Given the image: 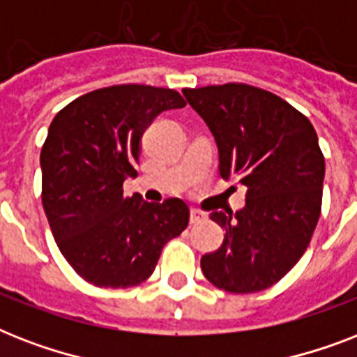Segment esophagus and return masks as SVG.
I'll return each mask as SVG.
<instances>
[{
    "label": "esophagus",
    "instance_id": "esophagus-1",
    "mask_svg": "<svg viewBox=\"0 0 357 357\" xmlns=\"http://www.w3.org/2000/svg\"><path fill=\"white\" fill-rule=\"evenodd\" d=\"M206 218V213L200 209H190V224H198Z\"/></svg>",
    "mask_w": 357,
    "mask_h": 357
}]
</instances>
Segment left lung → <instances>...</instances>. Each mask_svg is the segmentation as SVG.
Here are the masks:
<instances>
[{"label": "left lung", "mask_w": 357, "mask_h": 357, "mask_svg": "<svg viewBox=\"0 0 357 357\" xmlns=\"http://www.w3.org/2000/svg\"><path fill=\"white\" fill-rule=\"evenodd\" d=\"M183 94L215 137L220 176L246 187L241 211L211 213L226 235L202 257V272L228 293L272 287L304 255L321 217L324 155L315 128L257 86L228 83Z\"/></svg>", "instance_id": "obj_1"}]
</instances>
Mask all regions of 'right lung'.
Segmentation results:
<instances>
[{"label":"right lung","mask_w":357,"mask_h":357,"mask_svg":"<svg viewBox=\"0 0 357 357\" xmlns=\"http://www.w3.org/2000/svg\"><path fill=\"white\" fill-rule=\"evenodd\" d=\"M185 107L172 89L114 85L61 109L40 151L42 206L61 254L96 287L139 285L162 246L189 224L179 198L150 204L123 196L135 178L140 139L157 114Z\"/></svg>","instance_id":"1"}]
</instances>
